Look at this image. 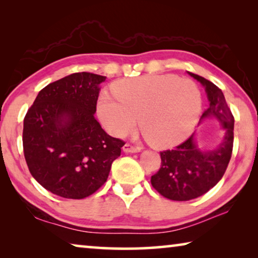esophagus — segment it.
<instances>
[{
    "label": "esophagus",
    "mask_w": 258,
    "mask_h": 258,
    "mask_svg": "<svg viewBox=\"0 0 258 258\" xmlns=\"http://www.w3.org/2000/svg\"><path fill=\"white\" fill-rule=\"evenodd\" d=\"M123 150L125 152H131V154H133V152H139L141 150V147L140 146H133V145H130V143H126L123 147Z\"/></svg>",
    "instance_id": "esophagus-1"
}]
</instances>
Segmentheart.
Listing matches in <instances>:
<instances>
[{
  "mask_svg": "<svg viewBox=\"0 0 258 258\" xmlns=\"http://www.w3.org/2000/svg\"><path fill=\"white\" fill-rule=\"evenodd\" d=\"M116 98L102 94L98 115L107 132L124 137L140 126L156 147L182 142L194 131L202 110V94L190 80L174 75H148L112 85Z\"/></svg>",
  "mask_w": 258,
  "mask_h": 258,
  "instance_id": "heart-1",
  "label": "heart"
}]
</instances>
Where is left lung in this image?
Listing matches in <instances>:
<instances>
[{"label": "left lung", "instance_id": "left-lung-1", "mask_svg": "<svg viewBox=\"0 0 258 258\" xmlns=\"http://www.w3.org/2000/svg\"><path fill=\"white\" fill-rule=\"evenodd\" d=\"M189 75L202 83L207 93L209 107L202 119L215 117L225 131L223 141L216 149L200 150L194 135L172 150L160 152L159 171L151 176V184L163 197L186 202L206 194L223 177L232 155L234 117L225 101L223 92L196 74Z\"/></svg>", "mask_w": 258, "mask_h": 258}]
</instances>
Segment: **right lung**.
Here are the masks:
<instances>
[{"label":"right lung","instance_id":"obj_1","mask_svg":"<svg viewBox=\"0 0 258 258\" xmlns=\"http://www.w3.org/2000/svg\"><path fill=\"white\" fill-rule=\"evenodd\" d=\"M104 81L83 72L50 83L25 116L23 146L29 172L59 197L83 199L94 194L125 145L94 118Z\"/></svg>","mask_w":258,"mask_h":258}]
</instances>
